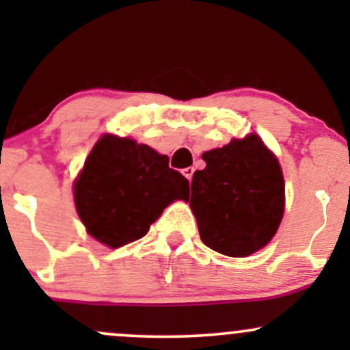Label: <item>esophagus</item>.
<instances>
[{
  "instance_id": "esophagus-1",
  "label": "esophagus",
  "mask_w": 350,
  "mask_h": 350,
  "mask_svg": "<svg viewBox=\"0 0 350 350\" xmlns=\"http://www.w3.org/2000/svg\"><path fill=\"white\" fill-rule=\"evenodd\" d=\"M183 174L186 176L189 180H191L192 179V174H194V167H186V170H183Z\"/></svg>"
}]
</instances>
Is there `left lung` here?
<instances>
[{"instance_id": "8db88e82", "label": "left lung", "mask_w": 350, "mask_h": 350, "mask_svg": "<svg viewBox=\"0 0 350 350\" xmlns=\"http://www.w3.org/2000/svg\"><path fill=\"white\" fill-rule=\"evenodd\" d=\"M189 206L200 240L227 256H248L275 237L284 212V179L276 156L255 133L202 154Z\"/></svg>"}]
</instances>
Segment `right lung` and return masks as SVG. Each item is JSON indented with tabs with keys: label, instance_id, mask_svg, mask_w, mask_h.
Segmentation results:
<instances>
[{
	"label": "right lung",
	"instance_id": "obj_1",
	"mask_svg": "<svg viewBox=\"0 0 350 350\" xmlns=\"http://www.w3.org/2000/svg\"><path fill=\"white\" fill-rule=\"evenodd\" d=\"M189 180L166 154L131 138L103 135L74 183L77 214L100 243L118 248L148 234L174 200H187Z\"/></svg>",
	"mask_w": 350,
	"mask_h": 350
}]
</instances>
